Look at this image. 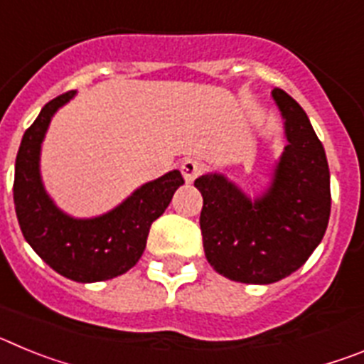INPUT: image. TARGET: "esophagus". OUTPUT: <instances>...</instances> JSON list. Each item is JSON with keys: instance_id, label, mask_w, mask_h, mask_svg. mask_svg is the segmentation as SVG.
Listing matches in <instances>:
<instances>
[{"instance_id": "esophagus-1", "label": "esophagus", "mask_w": 364, "mask_h": 364, "mask_svg": "<svg viewBox=\"0 0 364 364\" xmlns=\"http://www.w3.org/2000/svg\"><path fill=\"white\" fill-rule=\"evenodd\" d=\"M180 171L184 175V180L188 184H191L193 180L197 178L202 173V162L197 159H186L184 162L180 164Z\"/></svg>"}]
</instances>
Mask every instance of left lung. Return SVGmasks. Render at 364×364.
<instances>
[{
    "instance_id": "1",
    "label": "left lung",
    "mask_w": 364,
    "mask_h": 364,
    "mask_svg": "<svg viewBox=\"0 0 364 364\" xmlns=\"http://www.w3.org/2000/svg\"><path fill=\"white\" fill-rule=\"evenodd\" d=\"M288 146L262 197H247L218 173L195 180L202 193L205 259L224 277L272 284L297 272L323 240L330 218V169L306 112L282 89L272 91Z\"/></svg>"
}]
</instances>
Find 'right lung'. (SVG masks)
<instances>
[{
  "label": "right lung",
  "mask_w": 364,
  "mask_h": 364,
  "mask_svg": "<svg viewBox=\"0 0 364 364\" xmlns=\"http://www.w3.org/2000/svg\"><path fill=\"white\" fill-rule=\"evenodd\" d=\"M76 91L50 100L21 138L14 171V205L25 240L63 277L98 282L133 268L146 250L149 228L184 184L180 171H169L138 188L109 213L73 218L47 195L40 175V151L50 118Z\"/></svg>",
  "instance_id": "1"
}]
</instances>
